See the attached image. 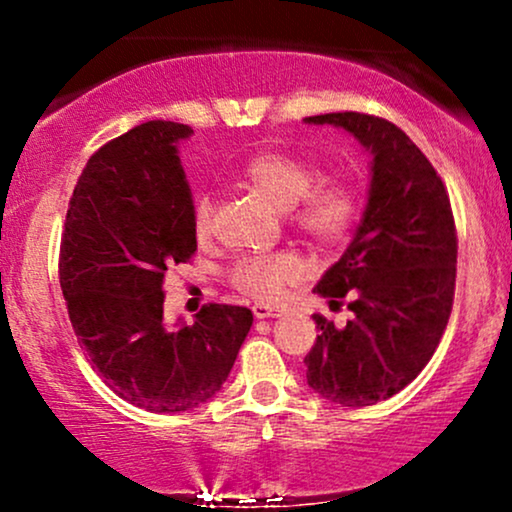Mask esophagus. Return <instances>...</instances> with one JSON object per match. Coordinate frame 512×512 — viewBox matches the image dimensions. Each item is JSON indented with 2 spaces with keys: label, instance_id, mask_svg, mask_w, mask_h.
Returning <instances> with one entry per match:
<instances>
[{
  "label": "esophagus",
  "instance_id": "obj_1",
  "mask_svg": "<svg viewBox=\"0 0 512 512\" xmlns=\"http://www.w3.org/2000/svg\"><path fill=\"white\" fill-rule=\"evenodd\" d=\"M252 313H255V317H260V320H264V317H279L281 308H279V305L255 303V305H252Z\"/></svg>",
  "mask_w": 512,
  "mask_h": 512
}]
</instances>
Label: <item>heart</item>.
I'll list each match as a JSON object with an SVG mask.
<instances>
[{
	"mask_svg": "<svg viewBox=\"0 0 512 512\" xmlns=\"http://www.w3.org/2000/svg\"><path fill=\"white\" fill-rule=\"evenodd\" d=\"M245 185L272 202L276 209L289 211L298 228L317 243H339L349 236L361 214V197L356 187L342 180L317 185L320 170L313 163L284 154H260L245 163L240 173ZM214 223V204L202 197L195 207V233L207 238ZM301 272V264L289 252L245 257L233 269V286L257 301H274L281 286Z\"/></svg>",
	"mask_w": 512,
	"mask_h": 512,
	"instance_id": "obj_1",
	"label": "heart"
}]
</instances>
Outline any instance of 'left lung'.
Wrapping results in <instances>:
<instances>
[{"label": "left lung", "instance_id": "obj_1", "mask_svg": "<svg viewBox=\"0 0 512 512\" xmlns=\"http://www.w3.org/2000/svg\"><path fill=\"white\" fill-rule=\"evenodd\" d=\"M308 125L349 132L370 154L368 199L349 248L315 293L351 296V320L334 327L313 315L308 385L342 407H370L404 390L431 361L455 296L457 236L436 168L407 134L383 117L327 113Z\"/></svg>", "mask_w": 512, "mask_h": 512}]
</instances>
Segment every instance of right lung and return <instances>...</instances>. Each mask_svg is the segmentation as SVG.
<instances>
[{
  "instance_id": "obj_1",
  "label": "right lung",
  "mask_w": 512,
  "mask_h": 512,
  "mask_svg": "<svg viewBox=\"0 0 512 512\" xmlns=\"http://www.w3.org/2000/svg\"><path fill=\"white\" fill-rule=\"evenodd\" d=\"M192 127L151 120L88 158L60 250L69 320L105 385L134 407L180 414L226 383L252 313L209 303L168 325L163 279L197 250L195 204L178 144Z\"/></svg>"
}]
</instances>
